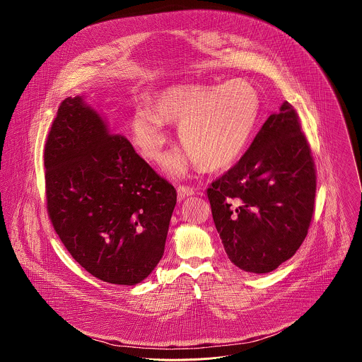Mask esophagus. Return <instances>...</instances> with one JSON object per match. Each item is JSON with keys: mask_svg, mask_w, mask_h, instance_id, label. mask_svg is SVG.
<instances>
[{"mask_svg": "<svg viewBox=\"0 0 362 362\" xmlns=\"http://www.w3.org/2000/svg\"><path fill=\"white\" fill-rule=\"evenodd\" d=\"M177 192H178V201H182V199H185L188 197H192L195 194V188L188 187V185H180Z\"/></svg>", "mask_w": 362, "mask_h": 362, "instance_id": "esophagus-1", "label": "esophagus"}]
</instances>
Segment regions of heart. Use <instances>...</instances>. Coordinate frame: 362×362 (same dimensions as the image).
I'll use <instances>...</instances> for the list:
<instances>
[{
	"label": "heart",
	"mask_w": 362,
	"mask_h": 362,
	"mask_svg": "<svg viewBox=\"0 0 362 362\" xmlns=\"http://www.w3.org/2000/svg\"><path fill=\"white\" fill-rule=\"evenodd\" d=\"M257 90L245 81L216 85H175L158 92L151 110H138L132 135L141 153L158 161L168 142L164 122L180 124L178 138L188 155L170 156L171 171L182 173L192 158L207 173L233 165L247 148L258 121Z\"/></svg>",
	"instance_id": "obj_1"
}]
</instances>
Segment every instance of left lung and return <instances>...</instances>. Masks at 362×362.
Instances as JSON below:
<instances>
[{
    "instance_id": "8db88e82",
    "label": "left lung",
    "mask_w": 362,
    "mask_h": 362,
    "mask_svg": "<svg viewBox=\"0 0 362 362\" xmlns=\"http://www.w3.org/2000/svg\"><path fill=\"white\" fill-rule=\"evenodd\" d=\"M316 168L297 110L284 102L248 151L207 188L217 233L230 260L267 273L304 243L315 211Z\"/></svg>"
}]
</instances>
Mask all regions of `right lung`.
Returning <instances> with one entry per match:
<instances>
[{"instance_id": "right-lung-1", "label": "right lung", "mask_w": 362, "mask_h": 362, "mask_svg": "<svg viewBox=\"0 0 362 362\" xmlns=\"http://www.w3.org/2000/svg\"><path fill=\"white\" fill-rule=\"evenodd\" d=\"M45 168L47 213L71 257L111 284L146 279L164 254L175 188L79 96L58 107Z\"/></svg>"}]
</instances>
